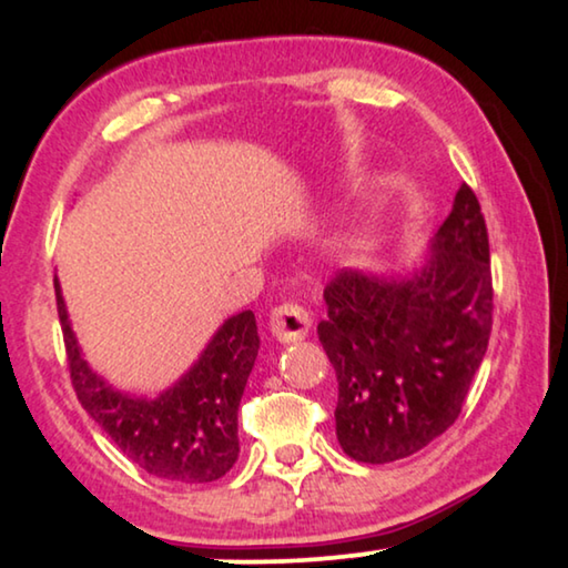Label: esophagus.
I'll list each match as a JSON object with an SVG mask.
<instances>
[{
    "instance_id": "obj_1",
    "label": "esophagus",
    "mask_w": 568,
    "mask_h": 568,
    "mask_svg": "<svg viewBox=\"0 0 568 568\" xmlns=\"http://www.w3.org/2000/svg\"><path fill=\"white\" fill-rule=\"evenodd\" d=\"M310 313L305 307L300 305H278L271 310V321H268V328L274 333L276 341H282V344H292V341H302L307 336L310 331Z\"/></svg>"
}]
</instances>
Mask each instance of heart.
<instances>
[{"mask_svg": "<svg viewBox=\"0 0 568 568\" xmlns=\"http://www.w3.org/2000/svg\"><path fill=\"white\" fill-rule=\"evenodd\" d=\"M359 240H362L359 232H346V240H344V243H346L348 247H356V245H359Z\"/></svg>", "mask_w": 568, "mask_h": 568, "instance_id": "b5f03b06", "label": "heart"}]
</instances>
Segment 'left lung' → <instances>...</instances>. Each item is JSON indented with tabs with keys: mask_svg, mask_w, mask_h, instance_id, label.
Listing matches in <instances>:
<instances>
[{
	"mask_svg": "<svg viewBox=\"0 0 568 568\" xmlns=\"http://www.w3.org/2000/svg\"><path fill=\"white\" fill-rule=\"evenodd\" d=\"M317 338L338 379L336 437L356 463L424 449L460 416L491 336L488 232L470 185L410 276L341 271Z\"/></svg>",
	"mask_w": 568,
	"mask_h": 568,
	"instance_id": "left-lung-1",
	"label": "left lung"
}]
</instances>
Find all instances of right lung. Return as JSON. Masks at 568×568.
<instances>
[{
	"instance_id": "add662e5",
	"label": "right lung",
	"mask_w": 568,
	"mask_h": 568,
	"mask_svg": "<svg viewBox=\"0 0 568 568\" xmlns=\"http://www.w3.org/2000/svg\"><path fill=\"white\" fill-rule=\"evenodd\" d=\"M57 310L64 333L69 377L77 400L123 455L168 484H209L237 460V408L258 356V325L251 310L227 317L196 364L158 398L115 390L84 362L61 297Z\"/></svg>"
}]
</instances>
